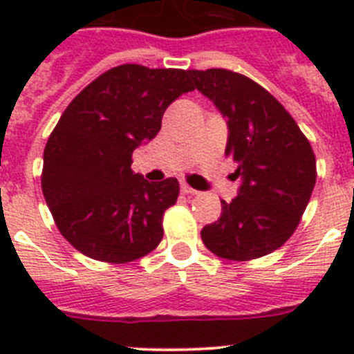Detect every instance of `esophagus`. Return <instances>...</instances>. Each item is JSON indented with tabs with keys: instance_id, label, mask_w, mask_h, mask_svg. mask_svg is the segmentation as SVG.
<instances>
[{
	"instance_id": "1",
	"label": "esophagus",
	"mask_w": 354,
	"mask_h": 354,
	"mask_svg": "<svg viewBox=\"0 0 354 354\" xmlns=\"http://www.w3.org/2000/svg\"><path fill=\"white\" fill-rule=\"evenodd\" d=\"M180 192H183L184 195H196V189L189 187L187 184H180Z\"/></svg>"
}]
</instances>
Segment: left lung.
I'll use <instances>...</instances> for the list:
<instances>
[{"mask_svg":"<svg viewBox=\"0 0 354 354\" xmlns=\"http://www.w3.org/2000/svg\"><path fill=\"white\" fill-rule=\"evenodd\" d=\"M195 88L227 118L225 154L237 162L241 186L221 200L218 221L202 228L214 255L252 261L274 252L299 225L315 186V156L280 102L250 77L227 71H189Z\"/></svg>","mask_w":354,"mask_h":354,"instance_id":"1","label":"left lung"}]
</instances>
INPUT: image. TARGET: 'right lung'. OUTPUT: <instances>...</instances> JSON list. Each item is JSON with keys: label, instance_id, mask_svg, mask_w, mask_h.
<instances>
[{"label": "right lung", "instance_id": "obj_1", "mask_svg": "<svg viewBox=\"0 0 354 354\" xmlns=\"http://www.w3.org/2000/svg\"><path fill=\"white\" fill-rule=\"evenodd\" d=\"M192 90L189 71L126 64L72 99L44 149L42 193L77 252L126 264L161 243L179 183H149L131 170V158L159 133L165 109Z\"/></svg>", "mask_w": 354, "mask_h": 354}]
</instances>
